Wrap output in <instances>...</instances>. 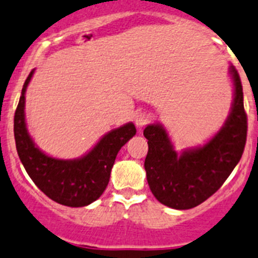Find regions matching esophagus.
<instances>
[{
	"instance_id": "esophagus-1",
	"label": "esophagus",
	"mask_w": 258,
	"mask_h": 258,
	"mask_svg": "<svg viewBox=\"0 0 258 258\" xmlns=\"http://www.w3.org/2000/svg\"><path fill=\"white\" fill-rule=\"evenodd\" d=\"M149 122H150V114L146 113V112H140V113L136 116V118H135V123H136L137 128L139 130L144 128Z\"/></svg>"
}]
</instances>
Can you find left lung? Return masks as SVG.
I'll return each mask as SVG.
<instances>
[{"mask_svg": "<svg viewBox=\"0 0 258 258\" xmlns=\"http://www.w3.org/2000/svg\"><path fill=\"white\" fill-rule=\"evenodd\" d=\"M234 86L232 111L223 127L202 147L177 154L161 124L144 130L149 152L145 170L155 198L174 209H190L212 197L241 160L247 139V114L241 78L229 68Z\"/></svg>", "mask_w": 258, "mask_h": 258, "instance_id": "8db88e82", "label": "left lung"}]
</instances>
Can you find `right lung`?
<instances>
[{
  "mask_svg": "<svg viewBox=\"0 0 258 258\" xmlns=\"http://www.w3.org/2000/svg\"><path fill=\"white\" fill-rule=\"evenodd\" d=\"M32 74L34 71L25 81L14 118L20 160L35 185L51 201L67 207L88 206L106 190L117 154L136 135L135 124L130 122L112 130L81 159L60 160L47 156L35 146L25 122V92Z\"/></svg>",
  "mask_w": 258,
  "mask_h": 258,
  "instance_id": "add662e5",
  "label": "right lung"
}]
</instances>
